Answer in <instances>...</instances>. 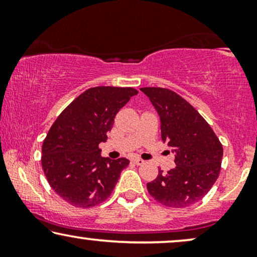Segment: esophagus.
<instances>
[{
	"mask_svg": "<svg viewBox=\"0 0 257 257\" xmlns=\"http://www.w3.org/2000/svg\"><path fill=\"white\" fill-rule=\"evenodd\" d=\"M133 163H135L137 166H142V165L145 164V161L143 159H139V158H136V159H133Z\"/></svg>",
	"mask_w": 257,
	"mask_h": 257,
	"instance_id": "1",
	"label": "esophagus"
}]
</instances>
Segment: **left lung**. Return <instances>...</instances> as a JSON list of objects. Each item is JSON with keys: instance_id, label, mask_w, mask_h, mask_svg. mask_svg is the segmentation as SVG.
I'll return each mask as SVG.
<instances>
[{"instance_id": "left-lung-1", "label": "left lung", "mask_w": 257, "mask_h": 257, "mask_svg": "<svg viewBox=\"0 0 257 257\" xmlns=\"http://www.w3.org/2000/svg\"><path fill=\"white\" fill-rule=\"evenodd\" d=\"M160 118L161 139L175 154V167L147 184V191L167 207L191 206L205 196L219 177L223 149L212 127L188 101L163 87L140 89Z\"/></svg>"}]
</instances>
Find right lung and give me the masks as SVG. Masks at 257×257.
Listing matches in <instances>:
<instances>
[{"label": "right lung", "instance_id": "1", "mask_svg": "<svg viewBox=\"0 0 257 257\" xmlns=\"http://www.w3.org/2000/svg\"><path fill=\"white\" fill-rule=\"evenodd\" d=\"M138 94L132 87L96 86L76 98L56 119L42 146V167L51 188L70 205L89 208L111 195L126 158L100 156L118 111Z\"/></svg>", "mask_w": 257, "mask_h": 257}]
</instances>
